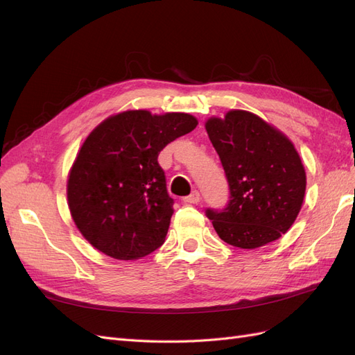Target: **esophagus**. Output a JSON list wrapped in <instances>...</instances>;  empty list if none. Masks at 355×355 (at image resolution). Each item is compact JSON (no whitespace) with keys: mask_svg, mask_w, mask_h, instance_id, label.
I'll list each match as a JSON object with an SVG mask.
<instances>
[{"mask_svg":"<svg viewBox=\"0 0 355 355\" xmlns=\"http://www.w3.org/2000/svg\"><path fill=\"white\" fill-rule=\"evenodd\" d=\"M184 202H187V204H197V202H200V192L194 191L191 196L184 197Z\"/></svg>","mask_w":355,"mask_h":355,"instance_id":"34e87169","label":"esophagus"}]
</instances>
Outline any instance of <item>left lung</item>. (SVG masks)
Here are the masks:
<instances>
[{"mask_svg": "<svg viewBox=\"0 0 355 355\" xmlns=\"http://www.w3.org/2000/svg\"><path fill=\"white\" fill-rule=\"evenodd\" d=\"M206 130L230 184L223 210L207 209L219 237L257 249L286 234L302 207L306 175L292 141L261 116L231 110L211 116Z\"/></svg>", "mask_w": 355, "mask_h": 355, "instance_id": "8db88e82", "label": "left lung"}]
</instances>
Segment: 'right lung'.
<instances>
[{"label":"right lung","instance_id":"1","mask_svg":"<svg viewBox=\"0 0 355 355\" xmlns=\"http://www.w3.org/2000/svg\"><path fill=\"white\" fill-rule=\"evenodd\" d=\"M185 112H118L85 137L68 175L71 216L94 249L135 261L164 243L173 198L168 197L158 154L194 130Z\"/></svg>","mask_w":355,"mask_h":355}]
</instances>
